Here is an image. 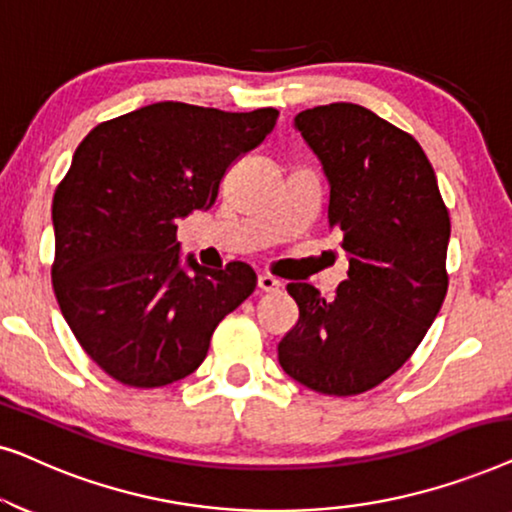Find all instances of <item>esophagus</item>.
I'll use <instances>...</instances> for the list:
<instances>
[{
  "label": "esophagus",
  "mask_w": 512,
  "mask_h": 512,
  "mask_svg": "<svg viewBox=\"0 0 512 512\" xmlns=\"http://www.w3.org/2000/svg\"><path fill=\"white\" fill-rule=\"evenodd\" d=\"M258 289L265 293H277L279 289H282V282L272 275H258Z\"/></svg>",
  "instance_id": "obj_1"
}]
</instances>
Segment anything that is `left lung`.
<instances>
[{"instance_id": "8db88e82", "label": "left lung", "mask_w": 512, "mask_h": 512, "mask_svg": "<svg viewBox=\"0 0 512 512\" xmlns=\"http://www.w3.org/2000/svg\"><path fill=\"white\" fill-rule=\"evenodd\" d=\"M293 128L324 170L349 272L331 300L286 286L300 317L277 345L279 366L319 394H363L410 359L440 312L450 214L417 139L370 109H305Z\"/></svg>"}]
</instances>
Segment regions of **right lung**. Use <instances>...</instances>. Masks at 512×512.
<instances>
[{"label": "right lung", "instance_id": "add662e5", "mask_svg": "<svg viewBox=\"0 0 512 512\" xmlns=\"http://www.w3.org/2000/svg\"><path fill=\"white\" fill-rule=\"evenodd\" d=\"M277 116L156 102L100 123L74 151L53 195V291L83 352L114 380H184L219 321L254 293L247 263L184 261L177 223L214 205L223 174Z\"/></svg>", "mask_w": 512, "mask_h": 512}]
</instances>
